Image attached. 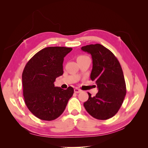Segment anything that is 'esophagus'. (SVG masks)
Here are the masks:
<instances>
[{
    "instance_id": "34e87169",
    "label": "esophagus",
    "mask_w": 148,
    "mask_h": 148,
    "mask_svg": "<svg viewBox=\"0 0 148 148\" xmlns=\"http://www.w3.org/2000/svg\"><path fill=\"white\" fill-rule=\"evenodd\" d=\"M74 92H75V93H79V92H82V90H81V89H79L77 88H76L74 89Z\"/></svg>"
}]
</instances>
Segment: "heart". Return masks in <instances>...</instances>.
<instances>
[{
  "label": "heart",
  "mask_w": 148,
  "mask_h": 148,
  "mask_svg": "<svg viewBox=\"0 0 148 148\" xmlns=\"http://www.w3.org/2000/svg\"><path fill=\"white\" fill-rule=\"evenodd\" d=\"M86 56H79L78 57V59H82V58H84V57H86Z\"/></svg>",
  "instance_id": "1"
}]
</instances>
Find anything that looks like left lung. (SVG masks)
Wrapping results in <instances>:
<instances>
[{
    "instance_id": "obj_1",
    "label": "left lung",
    "mask_w": 148,
    "mask_h": 148,
    "mask_svg": "<svg viewBox=\"0 0 148 148\" xmlns=\"http://www.w3.org/2000/svg\"><path fill=\"white\" fill-rule=\"evenodd\" d=\"M82 50L92 56L90 78L92 81H95L99 89L94 97L88 92L89 98L84 102V107L94 118L109 119L118 112L126 95V84L122 67L114 53L100 44L83 46Z\"/></svg>"
}]
</instances>
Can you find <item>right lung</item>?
<instances>
[{"label": "right lung", "mask_w": 148, "mask_h": 148, "mask_svg": "<svg viewBox=\"0 0 148 148\" xmlns=\"http://www.w3.org/2000/svg\"><path fill=\"white\" fill-rule=\"evenodd\" d=\"M72 50L65 47H48L26 64L22 73L23 97L28 109L42 120H55L64 112L73 88L55 87L56 78L64 73V58Z\"/></svg>", "instance_id": "add662e5"}]
</instances>
